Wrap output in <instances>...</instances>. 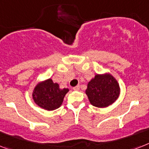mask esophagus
<instances>
[{
	"mask_svg": "<svg viewBox=\"0 0 149 149\" xmlns=\"http://www.w3.org/2000/svg\"><path fill=\"white\" fill-rule=\"evenodd\" d=\"M73 89H74V90H79V86H74L73 87Z\"/></svg>",
	"mask_w": 149,
	"mask_h": 149,
	"instance_id": "obj_1",
	"label": "esophagus"
}]
</instances>
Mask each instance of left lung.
Segmentation results:
<instances>
[{
  "label": "left lung",
  "instance_id": "left-lung-1",
  "mask_svg": "<svg viewBox=\"0 0 149 149\" xmlns=\"http://www.w3.org/2000/svg\"><path fill=\"white\" fill-rule=\"evenodd\" d=\"M119 91L118 82L112 76L97 74L88 83L86 94L93 106L104 108L116 100Z\"/></svg>",
  "mask_w": 149,
  "mask_h": 149
}]
</instances>
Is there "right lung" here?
Returning <instances> with one entry per match:
<instances>
[{"label":"right lung","instance_id":"right-lung-1","mask_svg":"<svg viewBox=\"0 0 149 149\" xmlns=\"http://www.w3.org/2000/svg\"><path fill=\"white\" fill-rule=\"evenodd\" d=\"M68 89H60L57 83L51 79L37 84L33 93V99L36 104L47 110L56 109L62 105Z\"/></svg>","mask_w":149,"mask_h":149}]
</instances>
